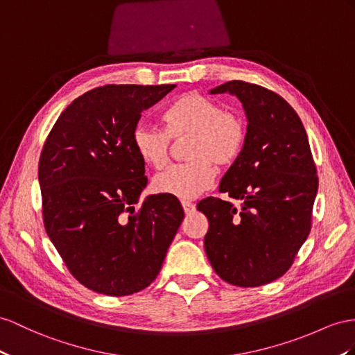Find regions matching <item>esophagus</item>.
I'll return each instance as SVG.
<instances>
[{"label":"esophagus","mask_w":355,"mask_h":355,"mask_svg":"<svg viewBox=\"0 0 355 355\" xmlns=\"http://www.w3.org/2000/svg\"><path fill=\"white\" fill-rule=\"evenodd\" d=\"M181 205H183L186 214H192L195 211V204H192L190 201H183L181 202Z\"/></svg>","instance_id":"obj_1"}]
</instances>
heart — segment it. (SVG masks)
I'll use <instances>...</instances> for the list:
<instances>
[{
  "label": "heart",
  "instance_id": "b5f03b06",
  "mask_svg": "<svg viewBox=\"0 0 355 355\" xmlns=\"http://www.w3.org/2000/svg\"><path fill=\"white\" fill-rule=\"evenodd\" d=\"M163 130L148 124H138L132 142L138 157L154 169L168 163L169 139L189 136L186 163L160 172L153 180L159 193L180 199H193L210 189L216 178L214 165L226 168L240 157L248 138L244 116L213 98L190 93L181 96L162 114Z\"/></svg>",
  "mask_w": 355,
  "mask_h": 355
}]
</instances>
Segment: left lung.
Returning <instances> with one entry per match:
<instances>
[{
	"instance_id": "8db88e82",
	"label": "left lung",
	"mask_w": 355,
	"mask_h": 355,
	"mask_svg": "<svg viewBox=\"0 0 355 355\" xmlns=\"http://www.w3.org/2000/svg\"><path fill=\"white\" fill-rule=\"evenodd\" d=\"M210 93L240 98L248 138L219 186L243 201L240 208L213 196L196 205L208 219L205 253L225 282L261 286L285 275L311 232L318 192L311 145L300 116L275 91L230 80Z\"/></svg>"
}]
</instances>
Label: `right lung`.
Instances as JSON below:
<instances>
[{
	"label": "right lung",
	"mask_w": 355,
	"mask_h": 355,
	"mask_svg": "<svg viewBox=\"0 0 355 355\" xmlns=\"http://www.w3.org/2000/svg\"><path fill=\"white\" fill-rule=\"evenodd\" d=\"M175 85H105L53 124L39 162L43 223L69 271L88 289L123 297L157 277L184 219L180 201L151 195L132 136L142 111Z\"/></svg>",
	"instance_id": "right-lung-1"
}]
</instances>
